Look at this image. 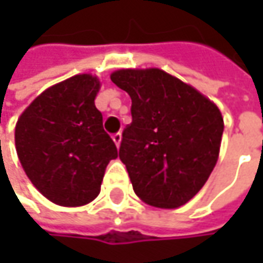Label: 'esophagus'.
<instances>
[{
  "label": "esophagus",
  "mask_w": 263,
  "mask_h": 263,
  "mask_svg": "<svg viewBox=\"0 0 263 263\" xmlns=\"http://www.w3.org/2000/svg\"><path fill=\"white\" fill-rule=\"evenodd\" d=\"M112 140H114V143L117 145V147L120 146V143H121V133H116V135H112Z\"/></svg>",
  "instance_id": "34e87169"
}]
</instances>
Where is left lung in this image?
Listing matches in <instances>:
<instances>
[{"instance_id":"1","label":"left lung","mask_w":263,"mask_h":263,"mask_svg":"<svg viewBox=\"0 0 263 263\" xmlns=\"http://www.w3.org/2000/svg\"><path fill=\"white\" fill-rule=\"evenodd\" d=\"M111 80L132 98L118 157L135 193L152 206L184 205L217 164L224 132L218 106L159 68L118 70Z\"/></svg>"}]
</instances>
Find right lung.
<instances>
[{"label": "right lung", "instance_id": "add662e5", "mask_svg": "<svg viewBox=\"0 0 263 263\" xmlns=\"http://www.w3.org/2000/svg\"><path fill=\"white\" fill-rule=\"evenodd\" d=\"M99 80L77 74L46 89L15 124V149L33 186L61 206H82L101 190L117 146L95 106Z\"/></svg>", "mask_w": 263, "mask_h": 263}]
</instances>
